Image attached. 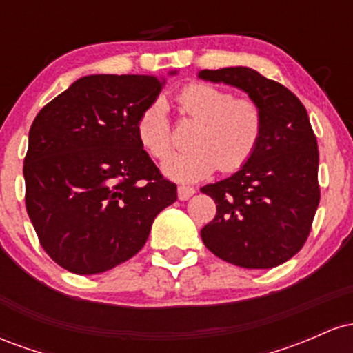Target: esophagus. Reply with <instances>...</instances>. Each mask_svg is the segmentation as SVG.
<instances>
[{"instance_id":"1","label":"esophagus","mask_w":353,"mask_h":353,"mask_svg":"<svg viewBox=\"0 0 353 353\" xmlns=\"http://www.w3.org/2000/svg\"><path fill=\"white\" fill-rule=\"evenodd\" d=\"M194 194H196V189L190 188V185H179L177 188V196H179L181 201H188Z\"/></svg>"}]
</instances>
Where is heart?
I'll return each instance as SVG.
<instances>
[{"instance_id":"b5f03b06","label":"heart","mask_w":353,"mask_h":353,"mask_svg":"<svg viewBox=\"0 0 353 353\" xmlns=\"http://www.w3.org/2000/svg\"><path fill=\"white\" fill-rule=\"evenodd\" d=\"M185 116L199 121L190 136L192 148L168 156L172 132L168 104L156 99L144 109L136 124L137 139L156 159L168 156L163 172L177 182H196L221 165L236 171L252 157L261 143L264 116L255 101L234 98L225 89L208 83H192L177 96Z\"/></svg>"}]
</instances>
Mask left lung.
<instances>
[{"label":"left lung","instance_id":"8db88e82","mask_svg":"<svg viewBox=\"0 0 353 353\" xmlns=\"http://www.w3.org/2000/svg\"><path fill=\"white\" fill-rule=\"evenodd\" d=\"M197 78L244 91L264 116L261 143L244 165L201 188L217 204L204 245L229 264L272 269L309 237L320 201L317 139L294 92L250 68L199 71Z\"/></svg>","mask_w":353,"mask_h":353}]
</instances>
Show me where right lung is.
<instances>
[{
	"label": "right lung",
	"mask_w": 353,
	"mask_h": 353,
	"mask_svg": "<svg viewBox=\"0 0 353 353\" xmlns=\"http://www.w3.org/2000/svg\"><path fill=\"white\" fill-rule=\"evenodd\" d=\"M164 76L91 74L38 112L24 157L26 209L43 249L72 274L106 272L143 249L177 188L136 134Z\"/></svg>",
	"instance_id": "1"
}]
</instances>
